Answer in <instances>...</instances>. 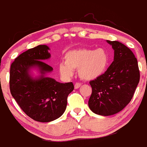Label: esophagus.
I'll use <instances>...</instances> for the list:
<instances>
[{
    "mask_svg": "<svg viewBox=\"0 0 147 147\" xmlns=\"http://www.w3.org/2000/svg\"><path fill=\"white\" fill-rule=\"evenodd\" d=\"M80 86H81V84L79 83V82H76V83L75 84V89H78L79 88H80Z\"/></svg>",
    "mask_w": 147,
    "mask_h": 147,
    "instance_id": "esophagus-1",
    "label": "esophagus"
}]
</instances>
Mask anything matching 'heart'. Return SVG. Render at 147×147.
Wrapping results in <instances>:
<instances>
[{"mask_svg":"<svg viewBox=\"0 0 147 147\" xmlns=\"http://www.w3.org/2000/svg\"><path fill=\"white\" fill-rule=\"evenodd\" d=\"M65 62L58 65L62 77L69 79L73 75L74 69H78L80 78L92 80L103 75L107 70L110 57L103 48L79 49L69 51L65 55Z\"/></svg>","mask_w":147,"mask_h":147,"instance_id":"heart-1","label":"heart"}]
</instances>
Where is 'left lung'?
<instances>
[{"label": "left lung", "mask_w": 147, "mask_h": 147, "mask_svg": "<svg viewBox=\"0 0 147 147\" xmlns=\"http://www.w3.org/2000/svg\"><path fill=\"white\" fill-rule=\"evenodd\" d=\"M114 50V59L105 73L90 82L88 105L100 116L114 115L130 102L140 79L137 59L129 48L117 41L107 40Z\"/></svg>", "instance_id": "8db88e82"}]
</instances>
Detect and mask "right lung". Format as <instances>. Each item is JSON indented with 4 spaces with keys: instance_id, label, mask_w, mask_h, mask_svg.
<instances>
[{
    "instance_id": "obj_1",
    "label": "right lung",
    "mask_w": 147,
    "mask_h": 147,
    "mask_svg": "<svg viewBox=\"0 0 147 147\" xmlns=\"http://www.w3.org/2000/svg\"><path fill=\"white\" fill-rule=\"evenodd\" d=\"M49 47L39 45L16 57L10 69V90L13 98L28 116L39 122H50L65 111L72 82L61 83L47 76L53 68L44 61L49 59ZM37 69L33 77L31 69Z\"/></svg>"
}]
</instances>
